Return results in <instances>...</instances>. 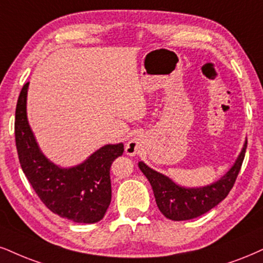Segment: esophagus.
<instances>
[{
    "mask_svg": "<svg viewBox=\"0 0 263 263\" xmlns=\"http://www.w3.org/2000/svg\"><path fill=\"white\" fill-rule=\"evenodd\" d=\"M140 146H141V144H140V141H139V139L134 138V139H132L128 144H126L125 152L129 155V156H134V155L138 154Z\"/></svg>",
    "mask_w": 263,
    "mask_h": 263,
    "instance_id": "1",
    "label": "esophagus"
}]
</instances>
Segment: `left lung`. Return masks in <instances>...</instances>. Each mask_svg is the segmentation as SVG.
<instances>
[{
	"mask_svg": "<svg viewBox=\"0 0 263 263\" xmlns=\"http://www.w3.org/2000/svg\"><path fill=\"white\" fill-rule=\"evenodd\" d=\"M246 146L248 141H245L238 160L226 176L209 186L197 189L177 185L168 177L147 167L144 162H139V168L150 181L156 203L163 216L172 221H186L203 215L226 199L240 172Z\"/></svg>",
	"mask_w": 263,
	"mask_h": 263,
	"instance_id": "left-lung-1",
	"label": "left lung"
}]
</instances>
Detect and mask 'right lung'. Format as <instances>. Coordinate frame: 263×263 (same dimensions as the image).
Segmentation results:
<instances>
[{
    "mask_svg": "<svg viewBox=\"0 0 263 263\" xmlns=\"http://www.w3.org/2000/svg\"><path fill=\"white\" fill-rule=\"evenodd\" d=\"M24 84L15 107L14 134L19 162L32 189L48 210L77 223L101 221L111 203L112 162L122 156L123 144L106 145L84 163L60 168L42 155L27 119Z\"/></svg>",
    "mask_w": 263,
    "mask_h": 263,
    "instance_id": "add662e5",
    "label": "right lung"
}]
</instances>
